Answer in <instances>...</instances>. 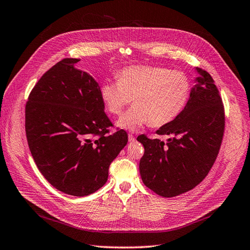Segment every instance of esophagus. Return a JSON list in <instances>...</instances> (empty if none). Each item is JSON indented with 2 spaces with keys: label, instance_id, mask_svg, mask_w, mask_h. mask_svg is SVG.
Instances as JSON below:
<instances>
[{
  "label": "esophagus",
  "instance_id": "34e87169",
  "mask_svg": "<svg viewBox=\"0 0 250 250\" xmlns=\"http://www.w3.org/2000/svg\"><path fill=\"white\" fill-rule=\"evenodd\" d=\"M136 140V138H135V136L133 134H129V141L130 142H133V141H135Z\"/></svg>",
  "mask_w": 250,
  "mask_h": 250
}]
</instances>
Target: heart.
I'll return each instance as SVG.
<instances>
[{
    "mask_svg": "<svg viewBox=\"0 0 250 250\" xmlns=\"http://www.w3.org/2000/svg\"><path fill=\"white\" fill-rule=\"evenodd\" d=\"M191 91L188 76L181 71L158 66H131L119 71L117 82L105 81L99 89L102 101L119 116L131 99L135 104L117 125L135 131L146 125L162 126L172 123L187 105Z\"/></svg>",
    "mask_w": 250,
    "mask_h": 250,
    "instance_id": "obj_1",
    "label": "heart"
}]
</instances>
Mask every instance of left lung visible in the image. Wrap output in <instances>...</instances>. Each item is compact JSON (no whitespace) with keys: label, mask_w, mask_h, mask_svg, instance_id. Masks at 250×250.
Returning a JSON list of instances; mask_svg holds the SVG:
<instances>
[{"label":"left lung","mask_w":250,"mask_h":250,"mask_svg":"<svg viewBox=\"0 0 250 250\" xmlns=\"http://www.w3.org/2000/svg\"><path fill=\"white\" fill-rule=\"evenodd\" d=\"M191 89L185 108L172 123L156 131L167 135V142L149 139L142 134L137 140L145 154L139 172L145 185L166 198L187 192L208 176L222 144L225 113L222 98L215 82L205 70Z\"/></svg>","instance_id":"1"}]
</instances>
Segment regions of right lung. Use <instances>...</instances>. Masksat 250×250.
<instances>
[{
	"instance_id": "right-lung-1",
	"label": "right lung",
	"mask_w": 250,
	"mask_h": 250,
	"mask_svg": "<svg viewBox=\"0 0 250 250\" xmlns=\"http://www.w3.org/2000/svg\"><path fill=\"white\" fill-rule=\"evenodd\" d=\"M77 59L50 68L31 90L25 130L33 160L46 180L65 194L83 197L108 180L111 162L127 142L125 130L110 133L98 83L76 69Z\"/></svg>"
}]
</instances>
